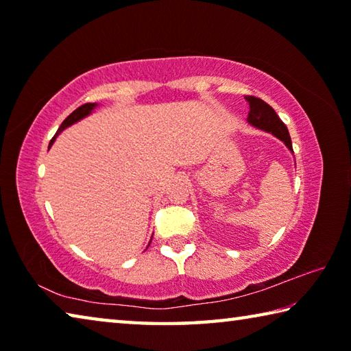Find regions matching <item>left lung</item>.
Wrapping results in <instances>:
<instances>
[{"label": "left lung", "instance_id": "8db88e82", "mask_svg": "<svg viewBox=\"0 0 351 351\" xmlns=\"http://www.w3.org/2000/svg\"><path fill=\"white\" fill-rule=\"evenodd\" d=\"M246 102L249 104V114H247V122L251 125L257 127L260 130H265V132L272 133L280 141L285 142L291 152H293V144H291V138L288 133V128L285 123L280 121V117L277 116L271 105H268L265 100H261L255 96H246Z\"/></svg>", "mask_w": 351, "mask_h": 351}]
</instances>
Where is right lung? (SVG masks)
<instances>
[{
  "label": "right lung",
  "instance_id": "right-lung-1",
  "mask_svg": "<svg viewBox=\"0 0 351 351\" xmlns=\"http://www.w3.org/2000/svg\"><path fill=\"white\" fill-rule=\"evenodd\" d=\"M96 106H97V104H85V105H82V106H79V108H77V110H74L73 112H71V114L66 117V119H64V121L62 122V125H60V128H58L57 130V133H56V136H54V138H52L51 139V144H49V147L52 145V144H54V141H56V138H57V136L58 134H60L62 132H63V130L64 128H68V127H71V125H73V123H75V122H79L80 121V119H83V117H86L88 114H91V111L94 110V108H96ZM148 246H150V245H148Z\"/></svg>",
  "mask_w": 351,
  "mask_h": 351
}]
</instances>
